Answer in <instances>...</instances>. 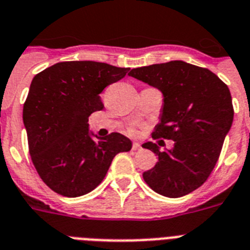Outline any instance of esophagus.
<instances>
[{"instance_id":"obj_1","label":"esophagus","mask_w":250,"mask_h":250,"mask_svg":"<svg viewBox=\"0 0 250 250\" xmlns=\"http://www.w3.org/2000/svg\"><path fill=\"white\" fill-rule=\"evenodd\" d=\"M132 150H135V151L141 150V145H140L139 143H133V145H132Z\"/></svg>"}]
</instances>
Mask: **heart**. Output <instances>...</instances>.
<instances>
[{
	"label": "heart",
	"instance_id": "heart-1",
	"mask_svg": "<svg viewBox=\"0 0 250 250\" xmlns=\"http://www.w3.org/2000/svg\"><path fill=\"white\" fill-rule=\"evenodd\" d=\"M131 132H132V133H136V131H135V129H131Z\"/></svg>",
	"mask_w": 250,
	"mask_h": 250
}]
</instances>
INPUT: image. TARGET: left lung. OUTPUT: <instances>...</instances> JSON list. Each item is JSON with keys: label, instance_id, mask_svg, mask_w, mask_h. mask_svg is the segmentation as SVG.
Returning a JSON list of instances; mask_svg holds the SVG:
<instances>
[{"label": "left lung", "instance_id": "obj_1", "mask_svg": "<svg viewBox=\"0 0 250 250\" xmlns=\"http://www.w3.org/2000/svg\"><path fill=\"white\" fill-rule=\"evenodd\" d=\"M129 76L162 91L163 110L153 139L174 141L173 149L163 151L144 144L158 155L144 180L160 195H188L208 180L220 158L234 119L230 90L207 68L181 60L132 69Z\"/></svg>", "mask_w": 250, "mask_h": 250}]
</instances>
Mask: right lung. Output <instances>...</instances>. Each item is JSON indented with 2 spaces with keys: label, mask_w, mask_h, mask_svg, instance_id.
<instances>
[{
  "label": "right lung",
  "mask_w": 250,
  "mask_h": 250,
  "mask_svg": "<svg viewBox=\"0 0 250 250\" xmlns=\"http://www.w3.org/2000/svg\"><path fill=\"white\" fill-rule=\"evenodd\" d=\"M129 68L106 62H62L36 74L23 107L29 154L37 173L62 196L92 191L131 140L118 132L93 140L88 118L103 110L101 92Z\"/></svg>",
  "instance_id": "right-lung-1"
}]
</instances>
